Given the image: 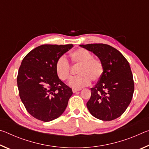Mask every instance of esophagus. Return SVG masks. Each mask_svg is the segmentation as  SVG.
<instances>
[{"label":"esophagus","mask_w":149,"mask_h":149,"mask_svg":"<svg viewBox=\"0 0 149 149\" xmlns=\"http://www.w3.org/2000/svg\"><path fill=\"white\" fill-rule=\"evenodd\" d=\"M80 90H81L80 89H74V88H73L72 91H73V93H76L77 91H80Z\"/></svg>","instance_id":"esophagus-1"}]
</instances>
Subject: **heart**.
Masks as SVG:
<instances>
[{"mask_svg": "<svg viewBox=\"0 0 149 149\" xmlns=\"http://www.w3.org/2000/svg\"><path fill=\"white\" fill-rule=\"evenodd\" d=\"M70 56L75 65H80L77 70L79 75L70 81V86L80 89L89 85L91 81L97 82L100 79L104 72L102 63L99 59L93 57L89 51L80 48L72 52ZM55 69L60 80L68 81L72 76V66L64 56L58 58Z\"/></svg>", "mask_w": 149, "mask_h": 149, "instance_id": "obj_1", "label": "heart"}]
</instances>
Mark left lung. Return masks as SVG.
Returning a JSON list of instances; mask_svg holds the SVG:
<instances>
[{
  "label": "left lung",
  "mask_w": 149,
  "mask_h": 149,
  "mask_svg": "<svg viewBox=\"0 0 149 149\" xmlns=\"http://www.w3.org/2000/svg\"><path fill=\"white\" fill-rule=\"evenodd\" d=\"M93 52L102 62L104 72L91 89L87 107L93 116L111 121L123 114L132 101L134 81L129 62L121 52L108 45H80Z\"/></svg>",
  "instance_id": "8db88e82"
}]
</instances>
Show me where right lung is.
<instances>
[{
	"label": "right lung",
	"instance_id": "1",
	"mask_svg": "<svg viewBox=\"0 0 149 149\" xmlns=\"http://www.w3.org/2000/svg\"><path fill=\"white\" fill-rule=\"evenodd\" d=\"M73 45H42L24 58L17 76L19 97L27 112L42 122L62 114L73 92L60 80L55 65Z\"/></svg>",
	"mask_w": 149,
	"mask_h": 149
}]
</instances>
